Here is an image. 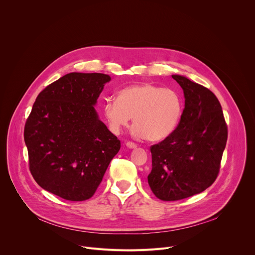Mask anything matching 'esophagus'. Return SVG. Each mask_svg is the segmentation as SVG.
<instances>
[{"mask_svg":"<svg viewBox=\"0 0 255 255\" xmlns=\"http://www.w3.org/2000/svg\"><path fill=\"white\" fill-rule=\"evenodd\" d=\"M126 146H127L128 148H130V149H133V148H136V147H137V144L134 143V142L128 141V142L126 143Z\"/></svg>","mask_w":255,"mask_h":255,"instance_id":"obj_1","label":"esophagus"}]
</instances>
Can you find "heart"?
<instances>
[{
  "label": "heart",
  "mask_w": 255,
  "mask_h": 255,
  "mask_svg": "<svg viewBox=\"0 0 255 255\" xmlns=\"http://www.w3.org/2000/svg\"><path fill=\"white\" fill-rule=\"evenodd\" d=\"M183 115V100L172 89L151 83L132 85L122 89L117 100L104 106L109 129L119 134L133 117V131L138 136L157 141L170 135Z\"/></svg>",
  "instance_id": "1"
}]
</instances>
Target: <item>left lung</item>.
<instances>
[{
  "label": "left lung",
  "mask_w": 255,
  "mask_h": 255,
  "mask_svg": "<svg viewBox=\"0 0 255 255\" xmlns=\"http://www.w3.org/2000/svg\"><path fill=\"white\" fill-rule=\"evenodd\" d=\"M173 80L185 95V109L175 130L150 147L152 169L148 184L162 201L200 194L218 176L228 130L222 107L207 88L184 76Z\"/></svg>",
  "instance_id": "left-lung-1"
}]
</instances>
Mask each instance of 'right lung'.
Listing matches in <instances>:
<instances>
[{"label": "right lung", "instance_id": "obj_1", "mask_svg": "<svg viewBox=\"0 0 255 255\" xmlns=\"http://www.w3.org/2000/svg\"><path fill=\"white\" fill-rule=\"evenodd\" d=\"M104 74L70 72L36 98L24 128L29 169L45 191L67 201L93 197L120 140L95 110Z\"/></svg>", "mask_w": 255, "mask_h": 255}]
</instances>
